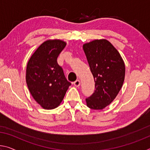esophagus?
<instances>
[{"label":"esophagus","instance_id":"obj_1","mask_svg":"<svg viewBox=\"0 0 150 150\" xmlns=\"http://www.w3.org/2000/svg\"><path fill=\"white\" fill-rule=\"evenodd\" d=\"M73 84H74V85L75 87H79V85H80V84H81V83H80V81L79 80V79H77V80H76L73 83Z\"/></svg>","mask_w":150,"mask_h":150}]
</instances>
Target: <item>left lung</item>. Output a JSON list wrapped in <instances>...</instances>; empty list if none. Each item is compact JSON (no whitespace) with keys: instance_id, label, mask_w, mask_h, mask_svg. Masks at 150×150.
I'll list each match as a JSON object with an SVG mask.
<instances>
[{"instance_id":"1","label":"left lung","mask_w":150,"mask_h":150,"mask_svg":"<svg viewBox=\"0 0 150 150\" xmlns=\"http://www.w3.org/2000/svg\"><path fill=\"white\" fill-rule=\"evenodd\" d=\"M83 48L96 83V90L86 99L87 105L100 110L120 92L125 79V64L117 50L105 39L85 43Z\"/></svg>"}]
</instances>
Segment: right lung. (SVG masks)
Returning a JSON list of instances; mask_svg holds the SVG:
<instances>
[{
    "label": "right lung",
    "mask_w": 150,
    "mask_h": 150,
    "mask_svg": "<svg viewBox=\"0 0 150 150\" xmlns=\"http://www.w3.org/2000/svg\"><path fill=\"white\" fill-rule=\"evenodd\" d=\"M66 46L61 40L45 41L28 61L26 81L35 101L45 109L60 105L71 83L67 80L57 57Z\"/></svg>",
    "instance_id": "add662e5"
}]
</instances>
